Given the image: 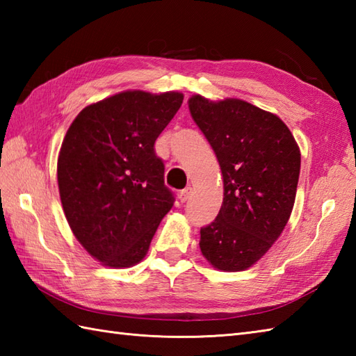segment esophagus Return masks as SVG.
<instances>
[{
	"label": "esophagus",
	"mask_w": 356,
	"mask_h": 356,
	"mask_svg": "<svg viewBox=\"0 0 356 356\" xmlns=\"http://www.w3.org/2000/svg\"><path fill=\"white\" fill-rule=\"evenodd\" d=\"M191 193H193V190H191V186H186L185 190H182L180 191V194H179V199H180V202L182 203H185L188 199L191 197Z\"/></svg>",
	"instance_id": "esophagus-1"
}]
</instances>
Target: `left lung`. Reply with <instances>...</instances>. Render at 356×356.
I'll return each mask as SVG.
<instances>
[{
	"label": "left lung",
	"mask_w": 356,
	"mask_h": 356,
	"mask_svg": "<svg viewBox=\"0 0 356 356\" xmlns=\"http://www.w3.org/2000/svg\"><path fill=\"white\" fill-rule=\"evenodd\" d=\"M194 122L213 147L223 177L216 220L200 229V251L223 272L251 268L275 243L297 194L301 154L274 113L241 99H188Z\"/></svg>",
	"instance_id": "8db88e82"
}]
</instances>
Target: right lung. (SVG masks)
Here are the masks:
<instances>
[{"instance_id": "obj_1", "label": "right lung", "mask_w": 356, "mask_h": 356, "mask_svg": "<svg viewBox=\"0 0 356 356\" xmlns=\"http://www.w3.org/2000/svg\"><path fill=\"white\" fill-rule=\"evenodd\" d=\"M184 101L179 92L127 90L74 118L58 156V186L74 237L108 268L143 260L172 193L154 142Z\"/></svg>"}]
</instances>
